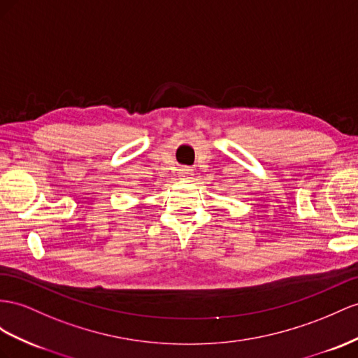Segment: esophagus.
Here are the masks:
<instances>
[{
    "instance_id": "1",
    "label": "esophagus",
    "mask_w": 358,
    "mask_h": 358,
    "mask_svg": "<svg viewBox=\"0 0 358 358\" xmlns=\"http://www.w3.org/2000/svg\"><path fill=\"white\" fill-rule=\"evenodd\" d=\"M178 173L182 180H189L192 176H194V172H192V169H189V168H181Z\"/></svg>"
}]
</instances>
